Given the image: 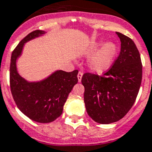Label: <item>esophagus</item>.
I'll return each mask as SVG.
<instances>
[{
  "mask_svg": "<svg viewBox=\"0 0 152 152\" xmlns=\"http://www.w3.org/2000/svg\"><path fill=\"white\" fill-rule=\"evenodd\" d=\"M82 77H83V72H79L78 75H77V78H78V82L79 83L81 82V80H82Z\"/></svg>",
  "mask_w": 152,
  "mask_h": 152,
  "instance_id": "1",
  "label": "esophagus"
}]
</instances>
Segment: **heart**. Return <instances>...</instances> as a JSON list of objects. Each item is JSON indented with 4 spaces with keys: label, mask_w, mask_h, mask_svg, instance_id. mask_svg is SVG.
I'll use <instances>...</instances> for the list:
<instances>
[{
    "label": "heart",
    "mask_w": 152,
    "mask_h": 152,
    "mask_svg": "<svg viewBox=\"0 0 152 152\" xmlns=\"http://www.w3.org/2000/svg\"><path fill=\"white\" fill-rule=\"evenodd\" d=\"M117 53V45L114 42L100 40L93 43L86 49V54L92 56L88 60L90 70L97 73L105 72L113 63Z\"/></svg>",
    "instance_id": "1"
}]
</instances>
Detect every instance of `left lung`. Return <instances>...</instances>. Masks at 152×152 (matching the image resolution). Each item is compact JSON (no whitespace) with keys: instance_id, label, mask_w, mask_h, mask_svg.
<instances>
[{"instance_id":"1","label":"left lung","mask_w":152,"mask_h":152,"mask_svg":"<svg viewBox=\"0 0 152 152\" xmlns=\"http://www.w3.org/2000/svg\"><path fill=\"white\" fill-rule=\"evenodd\" d=\"M121 52L110 69L103 76H83L84 103L88 115L96 123L109 124L123 118L134 104L142 79L140 53L132 39L116 32Z\"/></svg>"}]
</instances>
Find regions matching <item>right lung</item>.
<instances>
[{
  "label": "right lung",
  "mask_w": 152,
  "mask_h": 152,
  "mask_svg": "<svg viewBox=\"0 0 152 152\" xmlns=\"http://www.w3.org/2000/svg\"><path fill=\"white\" fill-rule=\"evenodd\" d=\"M45 33L35 30L24 38L12 52L10 66V84L15 104L31 120L44 124L54 121L62 114L69 94L78 82V70L71 72L56 70L38 81H28L19 74L17 61L25 43Z\"/></svg>",
  "instance_id": "obj_1"
}]
</instances>
